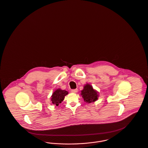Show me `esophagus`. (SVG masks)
I'll return each mask as SVG.
<instances>
[{
  "label": "esophagus",
  "instance_id": "34e87169",
  "mask_svg": "<svg viewBox=\"0 0 148 148\" xmlns=\"http://www.w3.org/2000/svg\"><path fill=\"white\" fill-rule=\"evenodd\" d=\"M72 93H77L78 92V89H74V90H71Z\"/></svg>",
  "mask_w": 148,
  "mask_h": 148
}]
</instances>
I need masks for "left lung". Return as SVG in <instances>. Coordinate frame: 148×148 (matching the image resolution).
Returning a JSON list of instances; mask_svg holds the SVG:
<instances>
[{"instance_id": "8db88e82", "label": "left lung", "mask_w": 148, "mask_h": 148, "mask_svg": "<svg viewBox=\"0 0 148 148\" xmlns=\"http://www.w3.org/2000/svg\"><path fill=\"white\" fill-rule=\"evenodd\" d=\"M81 95L84 101L88 103L96 101L99 96V92L95 90L92 86L89 84L84 85L83 90L81 91Z\"/></svg>"}]
</instances>
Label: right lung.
<instances>
[{
	"mask_svg": "<svg viewBox=\"0 0 148 148\" xmlns=\"http://www.w3.org/2000/svg\"><path fill=\"white\" fill-rule=\"evenodd\" d=\"M68 94V92L66 90H62L60 88L57 89L51 96V102L53 105L58 106L64 100L65 96Z\"/></svg>",
	"mask_w": 148,
	"mask_h": 148,
	"instance_id": "right-lung-1",
	"label": "right lung"
}]
</instances>
